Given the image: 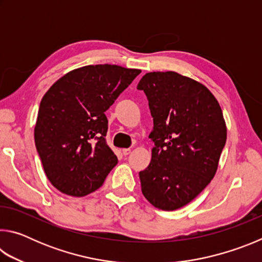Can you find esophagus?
Instances as JSON below:
<instances>
[{"label": "esophagus", "instance_id": "34e87169", "mask_svg": "<svg viewBox=\"0 0 262 262\" xmlns=\"http://www.w3.org/2000/svg\"><path fill=\"white\" fill-rule=\"evenodd\" d=\"M132 152V149L130 148H126V149H122V154L127 156V155H129Z\"/></svg>", "mask_w": 262, "mask_h": 262}]
</instances>
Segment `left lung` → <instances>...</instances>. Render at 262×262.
Returning a JSON list of instances; mask_svg holds the SVG:
<instances>
[{
    "label": "left lung",
    "instance_id": "1",
    "mask_svg": "<svg viewBox=\"0 0 262 262\" xmlns=\"http://www.w3.org/2000/svg\"><path fill=\"white\" fill-rule=\"evenodd\" d=\"M149 100L155 142L140 172L144 198L162 210L184 207L214 178L227 142L223 112L209 89L176 72L145 74L137 85Z\"/></svg>",
    "mask_w": 262,
    "mask_h": 262
}]
</instances>
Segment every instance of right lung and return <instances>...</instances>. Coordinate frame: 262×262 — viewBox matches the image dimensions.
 <instances>
[{"mask_svg":"<svg viewBox=\"0 0 262 262\" xmlns=\"http://www.w3.org/2000/svg\"><path fill=\"white\" fill-rule=\"evenodd\" d=\"M140 73L115 64L84 66L43 95L34 142L46 177L61 193L79 198L95 192L118 164L105 140V112Z\"/></svg>","mask_w":262,"mask_h":262,"instance_id":"obj_1","label":"right lung"}]
</instances>
